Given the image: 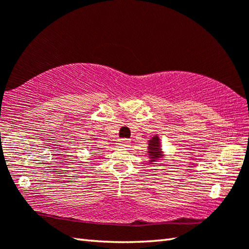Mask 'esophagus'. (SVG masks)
<instances>
[{
  "mask_svg": "<svg viewBox=\"0 0 249 249\" xmlns=\"http://www.w3.org/2000/svg\"><path fill=\"white\" fill-rule=\"evenodd\" d=\"M117 144L122 147H124V146H127L129 144V141L126 140V138H123V140H121L119 142H117Z\"/></svg>",
  "mask_w": 249,
  "mask_h": 249,
  "instance_id": "obj_1",
  "label": "esophagus"
}]
</instances>
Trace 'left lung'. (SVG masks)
I'll return each mask as SVG.
<instances>
[{"instance_id":"left-lung-1","label":"left lung","mask_w":249,"mask_h":249,"mask_svg":"<svg viewBox=\"0 0 249 249\" xmlns=\"http://www.w3.org/2000/svg\"><path fill=\"white\" fill-rule=\"evenodd\" d=\"M148 156H149V163L157 162L158 160H161L165 155H163V151L161 149V146H160V138L158 135H155L153 138H150L148 141Z\"/></svg>"}]
</instances>
